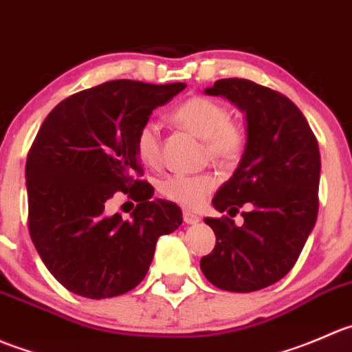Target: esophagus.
Returning a JSON list of instances; mask_svg holds the SVG:
<instances>
[{"mask_svg":"<svg viewBox=\"0 0 352 352\" xmlns=\"http://www.w3.org/2000/svg\"><path fill=\"white\" fill-rule=\"evenodd\" d=\"M183 221L186 222V224H198V222H200V217H198L197 214H193V212L184 210L183 212Z\"/></svg>","mask_w":352,"mask_h":352,"instance_id":"obj_1","label":"esophagus"}]
</instances>
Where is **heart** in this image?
<instances>
[{
	"mask_svg": "<svg viewBox=\"0 0 352 352\" xmlns=\"http://www.w3.org/2000/svg\"><path fill=\"white\" fill-rule=\"evenodd\" d=\"M173 120L197 137L204 138L207 152L217 161H234L245 148V130L238 123L231 121V114L224 104L210 97H190L173 111ZM133 148L142 164L154 168L161 162V126L157 121L147 120L138 126ZM215 186H217V177L210 173H201V175L176 173L161 181L159 191L168 200L193 208L204 204Z\"/></svg>",
	"mask_w": 352,
	"mask_h": 352,
	"instance_id": "1",
	"label": "heart"
}]
</instances>
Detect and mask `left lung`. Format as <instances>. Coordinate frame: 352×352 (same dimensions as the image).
<instances>
[{"label":"left lung","mask_w":352,"mask_h":352,"mask_svg":"<svg viewBox=\"0 0 352 352\" xmlns=\"http://www.w3.org/2000/svg\"><path fill=\"white\" fill-rule=\"evenodd\" d=\"M245 113L246 145L234 175L215 193L229 214L248 204L241 228L229 217H207L215 248L200 260L215 287L252 293L294 267L318 214V142L301 111L284 94L245 78H222L205 89Z\"/></svg>","instance_id":"1"}]
</instances>
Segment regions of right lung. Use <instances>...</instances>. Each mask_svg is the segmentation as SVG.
<instances>
[{"label":"right lung","mask_w":352,"mask_h":352,"mask_svg":"<svg viewBox=\"0 0 352 352\" xmlns=\"http://www.w3.org/2000/svg\"><path fill=\"white\" fill-rule=\"evenodd\" d=\"M186 83L111 80L61 100L27 155L29 231L54 279L90 299L120 296L147 276L159 236L176 231L181 208L154 198L135 155L138 126ZM123 190L139 201L132 219L107 216Z\"/></svg>","instance_id":"obj_1"}]
</instances>
